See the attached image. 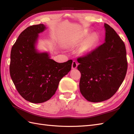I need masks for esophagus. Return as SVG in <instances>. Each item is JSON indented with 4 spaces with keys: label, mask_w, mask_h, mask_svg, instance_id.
I'll return each instance as SVG.
<instances>
[{
    "label": "esophagus",
    "mask_w": 134,
    "mask_h": 134,
    "mask_svg": "<svg viewBox=\"0 0 134 134\" xmlns=\"http://www.w3.org/2000/svg\"><path fill=\"white\" fill-rule=\"evenodd\" d=\"M78 66V64L76 61H73L72 63V69H75Z\"/></svg>",
    "instance_id": "esophagus-1"
}]
</instances>
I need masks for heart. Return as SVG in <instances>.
<instances>
[{
  "label": "heart",
  "mask_w": 134,
  "mask_h": 134,
  "mask_svg": "<svg viewBox=\"0 0 134 134\" xmlns=\"http://www.w3.org/2000/svg\"><path fill=\"white\" fill-rule=\"evenodd\" d=\"M89 30H83L78 36L74 37L70 42L71 47H78L82 45L80 52L82 55H87L92 52L99 41L97 34L93 33L89 35Z\"/></svg>",
  "instance_id": "heart-1"
}]
</instances>
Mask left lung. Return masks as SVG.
<instances>
[{
    "label": "left lung",
    "mask_w": 134,
    "mask_h": 134,
    "mask_svg": "<svg viewBox=\"0 0 134 134\" xmlns=\"http://www.w3.org/2000/svg\"><path fill=\"white\" fill-rule=\"evenodd\" d=\"M105 42L92 52L79 58L80 92L92 102L109 99L123 83L127 70L125 44L115 30L107 24Z\"/></svg>",
    "instance_id": "1"
}]
</instances>
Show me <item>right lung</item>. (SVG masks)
<instances>
[{
  "label": "right lung",
  "mask_w": 134,
  "mask_h": 134,
  "mask_svg": "<svg viewBox=\"0 0 134 134\" xmlns=\"http://www.w3.org/2000/svg\"><path fill=\"white\" fill-rule=\"evenodd\" d=\"M46 29L44 24L33 25L20 34L11 48L10 73L22 97L38 104L55 94L60 81L71 69L72 60L58 63L47 52L36 48L39 34Z\"/></svg>",
  "instance_id": "obj_1"
}]
</instances>
